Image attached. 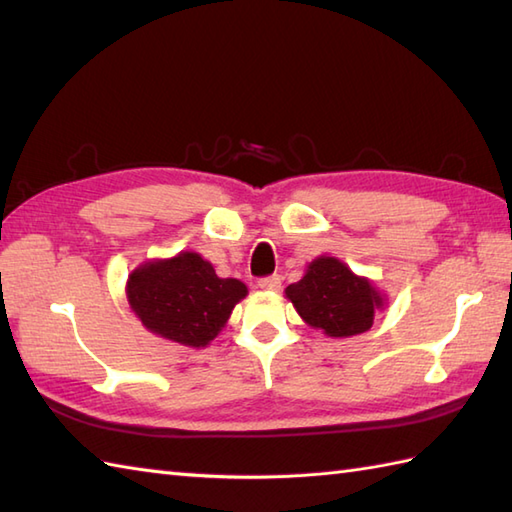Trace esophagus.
I'll return each instance as SVG.
<instances>
[{"label":"esophagus","instance_id":"34e87169","mask_svg":"<svg viewBox=\"0 0 512 512\" xmlns=\"http://www.w3.org/2000/svg\"><path fill=\"white\" fill-rule=\"evenodd\" d=\"M258 287L265 291H278L280 289V276H265L258 280Z\"/></svg>","mask_w":512,"mask_h":512}]
</instances>
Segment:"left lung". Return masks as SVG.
I'll use <instances>...</instances> for the list:
<instances>
[{"label":"left lung","instance_id":"8db88e82","mask_svg":"<svg viewBox=\"0 0 512 512\" xmlns=\"http://www.w3.org/2000/svg\"><path fill=\"white\" fill-rule=\"evenodd\" d=\"M300 318L331 338H349L369 331L384 296L369 278L356 276L333 256L311 260L305 276L285 289Z\"/></svg>","mask_w":512,"mask_h":512}]
</instances>
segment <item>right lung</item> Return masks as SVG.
Returning <instances> with one entry per match:
<instances>
[{"label":"right lung","instance_id":"obj_1","mask_svg":"<svg viewBox=\"0 0 512 512\" xmlns=\"http://www.w3.org/2000/svg\"><path fill=\"white\" fill-rule=\"evenodd\" d=\"M125 294L145 329L185 347H205L247 296V287L236 278H218L201 254L181 252L134 269Z\"/></svg>","mask_w":512,"mask_h":512}]
</instances>
